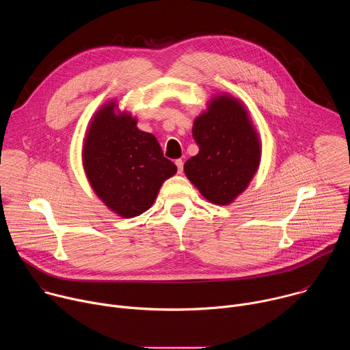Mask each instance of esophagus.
<instances>
[{
	"label": "esophagus",
	"instance_id": "esophagus-1",
	"mask_svg": "<svg viewBox=\"0 0 350 350\" xmlns=\"http://www.w3.org/2000/svg\"><path fill=\"white\" fill-rule=\"evenodd\" d=\"M176 166H177L178 173L181 174V173H183V169H184V162H183L181 159H177V161H176Z\"/></svg>",
	"mask_w": 350,
	"mask_h": 350
}]
</instances>
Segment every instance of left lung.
<instances>
[{"instance_id":"1","label":"left lung","mask_w":350,"mask_h":350,"mask_svg":"<svg viewBox=\"0 0 350 350\" xmlns=\"http://www.w3.org/2000/svg\"><path fill=\"white\" fill-rule=\"evenodd\" d=\"M198 155L184 165L187 178L208 202L227 206L259 170L262 141L249 111L228 92L215 94L192 126Z\"/></svg>"}]
</instances>
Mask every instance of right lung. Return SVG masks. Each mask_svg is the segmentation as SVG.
I'll return each instance as SVG.
<instances>
[{"instance_id":"right-lung-1","label":"right lung","mask_w":350,"mask_h":350,"mask_svg":"<svg viewBox=\"0 0 350 350\" xmlns=\"http://www.w3.org/2000/svg\"><path fill=\"white\" fill-rule=\"evenodd\" d=\"M81 161L85 177L103 204L123 219L142 215L157 201L162 184L177 173L157 137L137 127V118L116 99L88 122Z\"/></svg>"}]
</instances>
